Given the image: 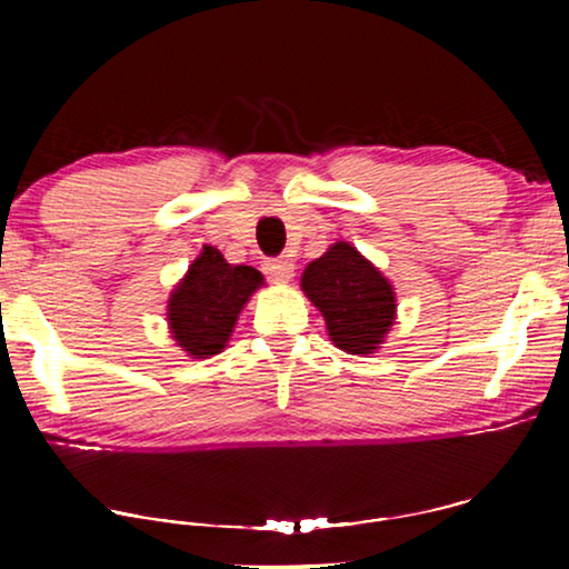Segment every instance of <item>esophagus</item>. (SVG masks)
I'll list each match as a JSON object with an SVG mask.
<instances>
[{
  "label": "esophagus",
  "mask_w": 569,
  "mask_h": 569,
  "mask_svg": "<svg viewBox=\"0 0 569 569\" xmlns=\"http://www.w3.org/2000/svg\"><path fill=\"white\" fill-rule=\"evenodd\" d=\"M263 271H267L271 282L284 284V282H290L292 274H295V263L290 259H271V261L263 263Z\"/></svg>",
  "instance_id": "34e87169"
}]
</instances>
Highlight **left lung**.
I'll return each instance as SVG.
<instances>
[{
    "mask_svg": "<svg viewBox=\"0 0 569 569\" xmlns=\"http://www.w3.org/2000/svg\"><path fill=\"white\" fill-rule=\"evenodd\" d=\"M300 287L321 310L331 345L347 355H376L396 323L393 284L347 240L310 261Z\"/></svg>",
    "mask_w": 569,
    "mask_h": 569,
    "instance_id": "left-lung-1",
    "label": "left lung"
}]
</instances>
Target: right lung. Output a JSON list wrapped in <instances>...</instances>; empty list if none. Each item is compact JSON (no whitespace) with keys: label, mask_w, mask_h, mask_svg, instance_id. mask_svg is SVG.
<instances>
[{"label":"right lung","mask_w":569,"mask_h":569,"mask_svg":"<svg viewBox=\"0 0 569 569\" xmlns=\"http://www.w3.org/2000/svg\"><path fill=\"white\" fill-rule=\"evenodd\" d=\"M263 284L253 267H232L214 246H204L168 298V329L191 360L220 355L240 310Z\"/></svg>","instance_id":"1"}]
</instances>
